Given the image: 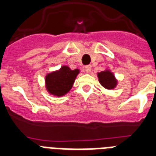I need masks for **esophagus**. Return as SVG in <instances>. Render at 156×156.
I'll return each instance as SVG.
<instances>
[{
    "mask_svg": "<svg viewBox=\"0 0 156 156\" xmlns=\"http://www.w3.org/2000/svg\"><path fill=\"white\" fill-rule=\"evenodd\" d=\"M85 71L87 73H90L91 71V66L90 65H88V66H85Z\"/></svg>",
    "mask_w": 156,
    "mask_h": 156,
    "instance_id": "1",
    "label": "esophagus"
}]
</instances>
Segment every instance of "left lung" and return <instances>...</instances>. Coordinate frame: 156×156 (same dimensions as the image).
Returning <instances> with one entry per match:
<instances>
[{"label":"left lung","mask_w":156,"mask_h":156,"mask_svg":"<svg viewBox=\"0 0 156 156\" xmlns=\"http://www.w3.org/2000/svg\"><path fill=\"white\" fill-rule=\"evenodd\" d=\"M98 78H99L100 84L107 89H112L116 87V79L114 78L113 74L109 71L100 72L98 73Z\"/></svg>","instance_id":"8db88e82"}]
</instances>
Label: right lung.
<instances>
[{"label": "right lung", "instance_id": "add662e5", "mask_svg": "<svg viewBox=\"0 0 156 156\" xmlns=\"http://www.w3.org/2000/svg\"><path fill=\"white\" fill-rule=\"evenodd\" d=\"M78 69L71 70L68 66H63L56 72H52L46 76V87L51 94L61 96L70 90Z\"/></svg>", "mask_w": 156, "mask_h": 156}]
</instances>
